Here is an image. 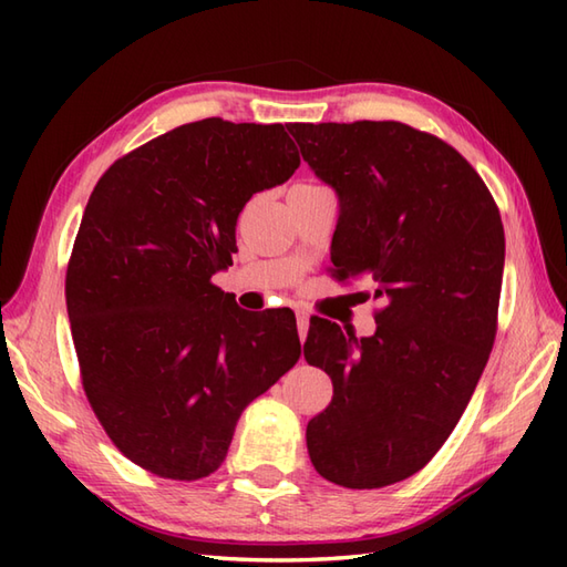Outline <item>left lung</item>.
Segmentation results:
<instances>
[{
  "mask_svg": "<svg viewBox=\"0 0 567 567\" xmlns=\"http://www.w3.org/2000/svg\"><path fill=\"white\" fill-rule=\"evenodd\" d=\"M244 131L204 118L116 161L72 248L84 394L116 449L161 477L214 473L244 409L302 355L292 309H240L212 282L246 202L287 179Z\"/></svg>",
  "mask_w": 567,
  "mask_h": 567,
  "instance_id": "obj_1",
  "label": "left lung"
}]
</instances>
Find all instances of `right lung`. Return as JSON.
Here are the masks:
<instances>
[{"instance_id":"1","label":"right lung","mask_w":567,"mask_h":567,"mask_svg":"<svg viewBox=\"0 0 567 567\" xmlns=\"http://www.w3.org/2000/svg\"><path fill=\"white\" fill-rule=\"evenodd\" d=\"M311 171L339 199L331 260L372 282L355 297L378 311L375 333L307 339V363L333 382L307 449L333 485L388 487L439 453L487 365L502 221L461 153L400 122L336 124Z\"/></svg>"}]
</instances>
